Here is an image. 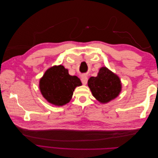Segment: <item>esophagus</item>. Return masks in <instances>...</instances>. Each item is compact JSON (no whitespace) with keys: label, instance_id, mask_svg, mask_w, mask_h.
Instances as JSON below:
<instances>
[{"label":"esophagus","instance_id":"1","mask_svg":"<svg viewBox=\"0 0 158 158\" xmlns=\"http://www.w3.org/2000/svg\"><path fill=\"white\" fill-rule=\"evenodd\" d=\"M88 78L86 75H83L82 76V78H81V81H82V83L84 85H85L88 83Z\"/></svg>","mask_w":158,"mask_h":158}]
</instances>
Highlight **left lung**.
<instances>
[{"label":"left lung","mask_w":158,"mask_h":158,"mask_svg":"<svg viewBox=\"0 0 158 158\" xmlns=\"http://www.w3.org/2000/svg\"><path fill=\"white\" fill-rule=\"evenodd\" d=\"M88 84L94 97L103 103L117 98L121 90L120 79L106 67L100 69L96 77L89 78Z\"/></svg>","instance_id":"obj_1"}]
</instances>
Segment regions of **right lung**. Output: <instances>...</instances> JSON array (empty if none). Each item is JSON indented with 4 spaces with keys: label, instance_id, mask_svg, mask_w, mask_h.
<instances>
[{
    "label": "right lung",
    "instance_id": "obj_1",
    "mask_svg": "<svg viewBox=\"0 0 158 158\" xmlns=\"http://www.w3.org/2000/svg\"><path fill=\"white\" fill-rule=\"evenodd\" d=\"M82 85L76 76H70L63 66L47 70L40 81L41 92L49 103L61 106L70 102L76 87Z\"/></svg>",
    "mask_w": 158,
    "mask_h": 158
}]
</instances>
